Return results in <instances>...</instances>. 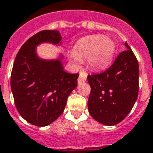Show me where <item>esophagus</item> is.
<instances>
[{
	"mask_svg": "<svg viewBox=\"0 0 153 153\" xmlns=\"http://www.w3.org/2000/svg\"><path fill=\"white\" fill-rule=\"evenodd\" d=\"M87 80V74L85 73V72H83V71H81L79 73V79H78V83L79 84H81V83H84Z\"/></svg>",
	"mask_w": 153,
	"mask_h": 153,
	"instance_id": "esophagus-1",
	"label": "esophagus"
}]
</instances>
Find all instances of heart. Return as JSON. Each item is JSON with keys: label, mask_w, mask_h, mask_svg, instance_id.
Listing matches in <instances>:
<instances>
[{"label": "heart", "mask_w": 153, "mask_h": 153, "mask_svg": "<svg viewBox=\"0 0 153 153\" xmlns=\"http://www.w3.org/2000/svg\"><path fill=\"white\" fill-rule=\"evenodd\" d=\"M114 41L102 35H94L79 39L74 46L70 62L79 65L87 60L88 66L94 69H102L109 65L115 52Z\"/></svg>", "instance_id": "obj_1"}]
</instances>
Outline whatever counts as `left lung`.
<instances>
[{
	"instance_id": "1",
	"label": "left lung",
	"mask_w": 153,
	"mask_h": 153,
	"mask_svg": "<svg viewBox=\"0 0 153 153\" xmlns=\"http://www.w3.org/2000/svg\"><path fill=\"white\" fill-rule=\"evenodd\" d=\"M125 46L127 50L118 54L107 70L87 78L91 87L88 112L96 121L107 126L123 121L138 95V62L127 42Z\"/></svg>"
}]
</instances>
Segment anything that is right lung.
<instances>
[{
	"instance_id": "obj_1",
	"label": "right lung",
	"mask_w": 153,
	"mask_h": 153,
	"mask_svg": "<svg viewBox=\"0 0 153 153\" xmlns=\"http://www.w3.org/2000/svg\"><path fill=\"white\" fill-rule=\"evenodd\" d=\"M58 30H42L21 46L14 61L10 88L17 111L25 120L38 127L51 124L65 108L67 99L77 87L79 74L64 70L59 59L39 58L36 46L41 43L61 44Z\"/></svg>"
}]
</instances>
